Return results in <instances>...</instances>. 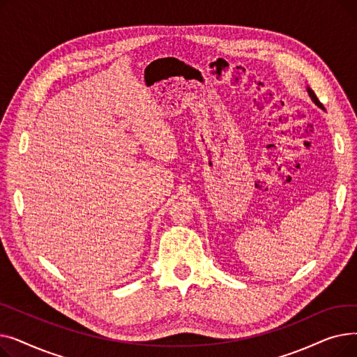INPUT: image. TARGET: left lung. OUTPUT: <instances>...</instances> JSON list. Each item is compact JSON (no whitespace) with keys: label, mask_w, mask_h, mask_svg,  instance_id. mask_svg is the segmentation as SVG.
I'll return each instance as SVG.
<instances>
[{"label":"left lung","mask_w":357,"mask_h":357,"mask_svg":"<svg viewBox=\"0 0 357 357\" xmlns=\"http://www.w3.org/2000/svg\"><path fill=\"white\" fill-rule=\"evenodd\" d=\"M307 91H308V93H310V97H311V100L318 105V107H320L321 109H324V107H323V104L320 102V101H318V98H317V96H315V93H314V91L311 89V88H307Z\"/></svg>","instance_id":"1"}]
</instances>
